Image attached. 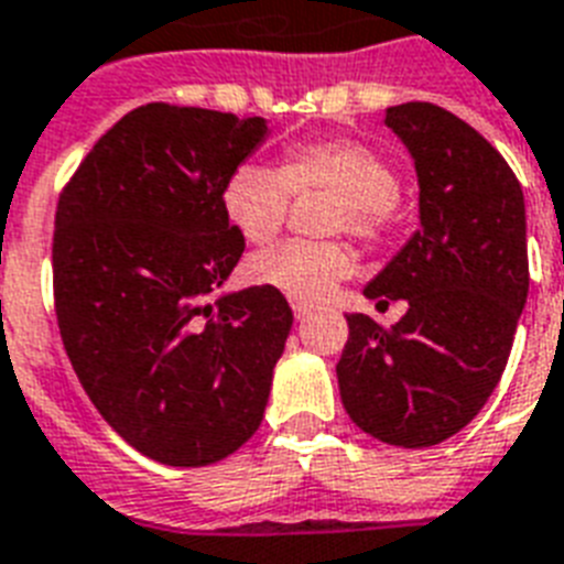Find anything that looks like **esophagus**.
Wrapping results in <instances>:
<instances>
[{
    "label": "esophagus",
    "mask_w": 564,
    "mask_h": 564,
    "mask_svg": "<svg viewBox=\"0 0 564 564\" xmlns=\"http://www.w3.org/2000/svg\"><path fill=\"white\" fill-rule=\"evenodd\" d=\"M292 313H295V318H307L313 313V307L304 304V301H292Z\"/></svg>",
    "instance_id": "1"
}]
</instances>
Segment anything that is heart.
<instances>
[{
  "label": "heart",
  "mask_w": 564,
  "mask_h": 564,
  "mask_svg": "<svg viewBox=\"0 0 564 564\" xmlns=\"http://www.w3.org/2000/svg\"><path fill=\"white\" fill-rule=\"evenodd\" d=\"M398 172L392 161L351 137L307 140L283 149L278 170L239 163L221 187V210L239 237L269 246L281 237L292 195H334L327 234H351L362 242H383L398 210ZM354 251L343 242H290L248 260V278L292 301L327 299L354 272Z\"/></svg>",
  "instance_id": "b5f03b06"
}]
</instances>
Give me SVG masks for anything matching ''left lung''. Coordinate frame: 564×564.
<instances>
[{"mask_svg":"<svg viewBox=\"0 0 564 564\" xmlns=\"http://www.w3.org/2000/svg\"><path fill=\"white\" fill-rule=\"evenodd\" d=\"M386 126L419 172L421 228L366 286L406 299L392 327L351 313L336 362L345 412L398 447L445 442L482 410L507 369L530 290L524 193L495 145L451 110L406 101Z\"/></svg>","mask_w":564,"mask_h":564,"instance_id":"obj_1","label":"left lung"}]
</instances>
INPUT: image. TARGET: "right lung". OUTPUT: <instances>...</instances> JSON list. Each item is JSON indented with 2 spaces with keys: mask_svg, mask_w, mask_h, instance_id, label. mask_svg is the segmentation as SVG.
<instances>
[{
  "mask_svg": "<svg viewBox=\"0 0 564 564\" xmlns=\"http://www.w3.org/2000/svg\"><path fill=\"white\" fill-rule=\"evenodd\" d=\"M263 140L260 117L152 101L99 137L57 198L66 357L101 419L154 463H219L263 421L290 304L269 286L207 301L246 251L221 187Z\"/></svg>",
  "mask_w": 564,
  "mask_h": 564,
  "instance_id": "1",
  "label": "right lung"
}]
</instances>
